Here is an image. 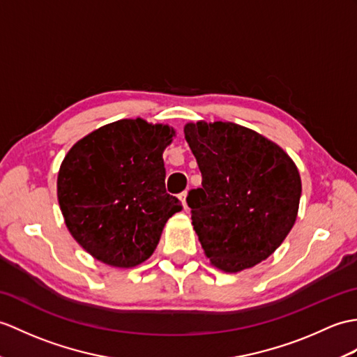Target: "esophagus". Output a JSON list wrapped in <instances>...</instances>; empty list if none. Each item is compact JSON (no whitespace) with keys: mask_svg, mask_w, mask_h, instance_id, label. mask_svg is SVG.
I'll use <instances>...</instances> for the list:
<instances>
[{"mask_svg":"<svg viewBox=\"0 0 357 357\" xmlns=\"http://www.w3.org/2000/svg\"><path fill=\"white\" fill-rule=\"evenodd\" d=\"M179 199H181V202H182V205H184V210L187 211V210H188V205H187V192H184V193H181V195H179Z\"/></svg>","mask_w":357,"mask_h":357,"instance_id":"1","label":"esophagus"}]
</instances>
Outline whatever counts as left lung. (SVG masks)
<instances>
[{
  "label": "left lung",
  "instance_id": "left-lung-1",
  "mask_svg": "<svg viewBox=\"0 0 357 357\" xmlns=\"http://www.w3.org/2000/svg\"><path fill=\"white\" fill-rule=\"evenodd\" d=\"M184 135L202 173L187 204L204 254L227 273L254 268L295 225L296 164L272 139L231 121H190Z\"/></svg>",
  "mask_w": 357,
  "mask_h": 357
}]
</instances>
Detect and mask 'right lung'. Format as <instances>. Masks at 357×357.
<instances>
[{"instance_id": "right-lung-1", "label": "right lung", "mask_w": 357, "mask_h": 357, "mask_svg": "<svg viewBox=\"0 0 357 357\" xmlns=\"http://www.w3.org/2000/svg\"><path fill=\"white\" fill-rule=\"evenodd\" d=\"M176 130L123 119L80 138L57 173V202L73 238L107 266L130 269L160 243L165 223L182 210L165 193L162 153Z\"/></svg>"}]
</instances>
